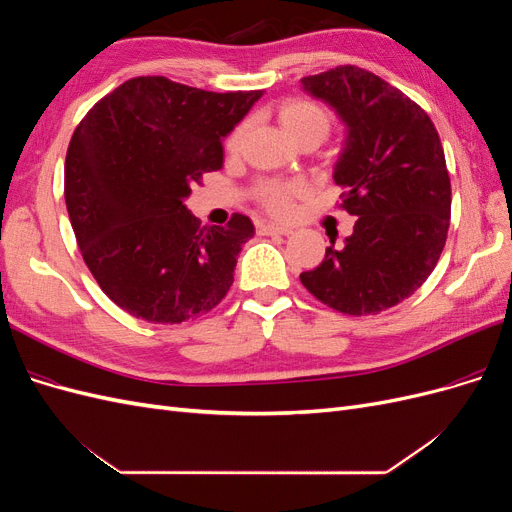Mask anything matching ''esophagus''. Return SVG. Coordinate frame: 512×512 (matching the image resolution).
<instances>
[{"label": "esophagus", "instance_id": "esophagus-1", "mask_svg": "<svg viewBox=\"0 0 512 512\" xmlns=\"http://www.w3.org/2000/svg\"><path fill=\"white\" fill-rule=\"evenodd\" d=\"M292 228L290 226H280V224H265L258 228V235H290Z\"/></svg>", "mask_w": 512, "mask_h": 512}]
</instances>
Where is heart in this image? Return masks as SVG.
I'll return each mask as SVG.
<instances>
[{"instance_id": "1", "label": "heart", "mask_w": 512, "mask_h": 512, "mask_svg": "<svg viewBox=\"0 0 512 512\" xmlns=\"http://www.w3.org/2000/svg\"><path fill=\"white\" fill-rule=\"evenodd\" d=\"M277 121L282 130L292 138L294 143H301L305 138L324 141L331 132V113L314 100L307 98H290L277 106ZM247 123H239L226 138V149L230 153L239 151ZM305 194V183L301 179H267L258 183L256 198L271 215H288L294 207V198Z\"/></svg>"}]
</instances>
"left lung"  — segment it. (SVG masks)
Instances as JSON below:
<instances>
[{"label": "left lung", "mask_w": 512, "mask_h": 512, "mask_svg": "<svg viewBox=\"0 0 512 512\" xmlns=\"http://www.w3.org/2000/svg\"><path fill=\"white\" fill-rule=\"evenodd\" d=\"M301 83L344 121L333 179L356 215L352 235L344 245L331 239L301 284L342 314H380L421 288L444 250L451 179L438 130L421 106L363 68L337 66Z\"/></svg>", "instance_id": "left-lung-1"}]
</instances>
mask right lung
I'll list each match as a JSON object with an SVG mask.
<instances>
[{"label": "right lung", "instance_id": "right-lung-1", "mask_svg": "<svg viewBox=\"0 0 512 512\" xmlns=\"http://www.w3.org/2000/svg\"><path fill=\"white\" fill-rule=\"evenodd\" d=\"M260 96L136 76L74 130L64 183L70 224L91 275L128 314L179 324L226 297L254 224L235 213L226 226L200 228L185 200L222 168V141Z\"/></svg>", "mask_w": 512, "mask_h": 512}]
</instances>
